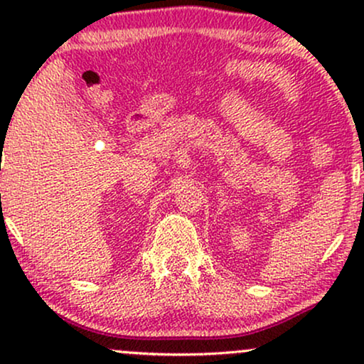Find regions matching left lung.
Returning <instances> with one entry per match:
<instances>
[{"label":"left lung","instance_id":"1","mask_svg":"<svg viewBox=\"0 0 364 364\" xmlns=\"http://www.w3.org/2000/svg\"><path fill=\"white\" fill-rule=\"evenodd\" d=\"M363 169H364V168H363Z\"/></svg>","mask_w":364,"mask_h":364}]
</instances>
